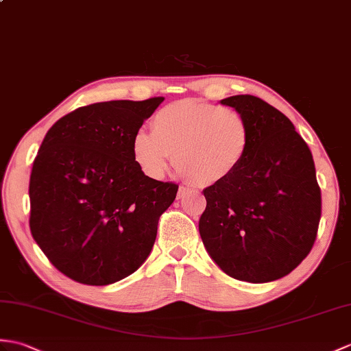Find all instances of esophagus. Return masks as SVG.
I'll return each mask as SVG.
<instances>
[{
  "mask_svg": "<svg viewBox=\"0 0 351 351\" xmlns=\"http://www.w3.org/2000/svg\"><path fill=\"white\" fill-rule=\"evenodd\" d=\"M185 194H186V189H184V186H179V190H178V199H182Z\"/></svg>",
  "mask_w": 351,
  "mask_h": 351,
  "instance_id": "34e87169",
  "label": "esophagus"
}]
</instances>
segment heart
<instances>
[{
    "instance_id": "heart-1",
    "label": "heart",
    "mask_w": 351,
    "mask_h": 351,
    "mask_svg": "<svg viewBox=\"0 0 351 351\" xmlns=\"http://www.w3.org/2000/svg\"><path fill=\"white\" fill-rule=\"evenodd\" d=\"M250 143L251 128L239 110L181 100L156 113L152 132L134 133L132 151L137 166L152 179L165 176L173 154L179 176L214 186L242 166Z\"/></svg>"
}]
</instances>
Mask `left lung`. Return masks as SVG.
Wrapping results in <instances>:
<instances>
[{
    "label": "left lung",
    "instance_id": "8db88e82",
    "mask_svg": "<svg viewBox=\"0 0 351 351\" xmlns=\"http://www.w3.org/2000/svg\"><path fill=\"white\" fill-rule=\"evenodd\" d=\"M221 104L245 117L251 143L229 179L203 190V245L234 280L275 281L300 265L317 238L322 194L314 160L291 121L274 106L254 95H233Z\"/></svg>",
    "mask_w": 351,
    "mask_h": 351
}]
</instances>
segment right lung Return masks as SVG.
<instances>
[{
	"label": "right lung",
	"instance_id": "obj_1",
	"mask_svg": "<svg viewBox=\"0 0 351 351\" xmlns=\"http://www.w3.org/2000/svg\"><path fill=\"white\" fill-rule=\"evenodd\" d=\"M162 100L84 106L46 133L29 178V229L69 278L108 286L148 258L178 185L146 176L132 141Z\"/></svg>",
	"mask_w": 351,
	"mask_h": 351
}]
</instances>
